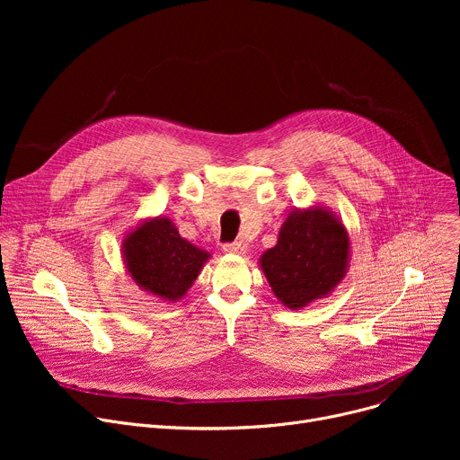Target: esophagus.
Instances as JSON below:
<instances>
[{"label":"esophagus","instance_id":"esophagus-1","mask_svg":"<svg viewBox=\"0 0 460 460\" xmlns=\"http://www.w3.org/2000/svg\"><path fill=\"white\" fill-rule=\"evenodd\" d=\"M246 244L244 243H231V244H226L224 246V252L226 253H233V255H244L246 253Z\"/></svg>","mask_w":460,"mask_h":460}]
</instances>
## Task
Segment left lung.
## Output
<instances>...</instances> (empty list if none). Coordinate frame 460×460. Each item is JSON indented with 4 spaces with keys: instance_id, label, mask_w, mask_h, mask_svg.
<instances>
[{
    "instance_id": "left-lung-1",
    "label": "left lung",
    "mask_w": 460,
    "mask_h": 460,
    "mask_svg": "<svg viewBox=\"0 0 460 460\" xmlns=\"http://www.w3.org/2000/svg\"><path fill=\"white\" fill-rule=\"evenodd\" d=\"M350 236L328 207L295 208L283 222L278 244L259 257L274 296L288 309H302L330 296L349 270Z\"/></svg>"
}]
</instances>
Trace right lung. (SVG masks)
<instances>
[{
  "label": "right lung",
  "instance_id": "right-lung-1",
  "mask_svg": "<svg viewBox=\"0 0 460 460\" xmlns=\"http://www.w3.org/2000/svg\"><path fill=\"white\" fill-rule=\"evenodd\" d=\"M120 253L141 291L179 302L201 274L210 253L190 244L167 216L145 217L123 236Z\"/></svg>",
  "mask_w": 460,
  "mask_h": 460
}]
</instances>
